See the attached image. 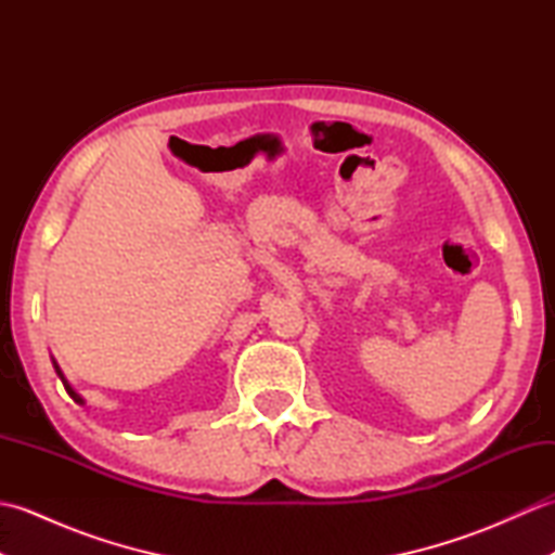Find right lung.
Wrapping results in <instances>:
<instances>
[{
  "mask_svg": "<svg viewBox=\"0 0 555 555\" xmlns=\"http://www.w3.org/2000/svg\"><path fill=\"white\" fill-rule=\"evenodd\" d=\"M52 364H54V370H56V374H59V379H62V384H64V388H66V393L70 396V398H74L76 400V403L78 405H86V400H82L76 391H74V388H70V384L66 382V376H64V372L62 370H59V364H56V360H52Z\"/></svg>",
  "mask_w": 555,
  "mask_h": 555,
  "instance_id": "add662e5",
  "label": "right lung"
}]
</instances>
